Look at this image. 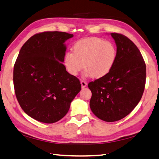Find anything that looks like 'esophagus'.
<instances>
[{
    "label": "esophagus",
    "mask_w": 159,
    "mask_h": 159,
    "mask_svg": "<svg viewBox=\"0 0 159 159\" xmlns=\"http://www.w3.org/2000/svg\"><path fill=\"white\" fill-rule=\"evenodd\" d=\"M81 85H82V88H85L87 85V83L84 80H81Z\"/></svg>",
    "instance_id": "esophagus-1"
}]
</instances>
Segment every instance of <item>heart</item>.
I'll use <instances>...</instances> for the list:
<instances>
[{"label": "heart", "instance_id": "1", "mask_svg": "<svg viewBox=\"0 0 159 159\" xmlns=\"http://www.w3.org/2000/svg\"><path fill=\"white\" fill-rule=\"evenodd\" d=\"M116 48L111 42L91 37L77 41L73 47V53L64 57V65L70 74L77 75L84 68L86 74L94 78L104 77L114 66Z\"/></svg>", "mask_w": 159, "mask_h": 159}]
</instances>
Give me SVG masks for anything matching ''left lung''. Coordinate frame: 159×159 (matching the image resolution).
Returning a JSON list of instances; mask_svg holds the SVG:
<instances>
[{
	"label": "left lung",
	"instance_id": "8db88e82",
	"mask_svg": "<svg viewBox=\"0 0 159 159\" xmlns=\"http://www.w3.org/2000/svg\"><path fill=\"white\" fill-rule=\"evenodd\" d=\"M116 45L112 69L104 77L90 82V107L93 114L107 122L120 120L140 102L146 80V66L137 47L125 35L111 33Z\"/></svg>",
	"mask_w": 159,
	"mask_h": 159
}]
</instances>
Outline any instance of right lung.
Listing matches in <instances>:
<instances>
[{
	"mask_svg": "<svg viewBox=\"0 0 159 159\" xmlns=\"http://www.w3.org/2000/svg\"><path fill=\"white\" fill-rule=\"evenodd\" d=\"M73 35L45 31L34 35L19 52L14 67L16 98L26 114L53 124L66 115L82 86L64 62L66 40Z\"/></svg>",
	"mask_w": 159,
	"mask_h": 159,
	"instance_id": "add662e5",
	"label": "right lung"
}]
</instances>
